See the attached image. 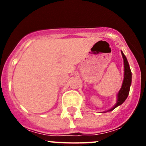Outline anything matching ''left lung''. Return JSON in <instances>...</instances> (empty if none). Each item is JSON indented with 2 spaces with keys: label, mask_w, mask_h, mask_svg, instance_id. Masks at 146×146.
<instances>
[{
  "label": "left lung",
  "mask_w": 146,
  "mask_h": 146,
  "mask_svg": "<svg viewBox=\"0 0 146 146\" xmlns=\"http://www.w3.org/2000/svg\"><path fill=\"white\" fill-rule=\"evenodd\" d=\"M121 54H122V57H123V64H124V78H123V84H122L121 88L120 89L119 92H118V95H117L118 99H117V102L115 105L110 110L104 111V113L111 111V110H114L115 108L123 104L126 99V98H127V96H128L129 93L130 86H131V69H130L129 65L128 60H127L126 56H125L122 51H121Z\"/></svg>",
  "instance_id": "1"
}]
</instances>
